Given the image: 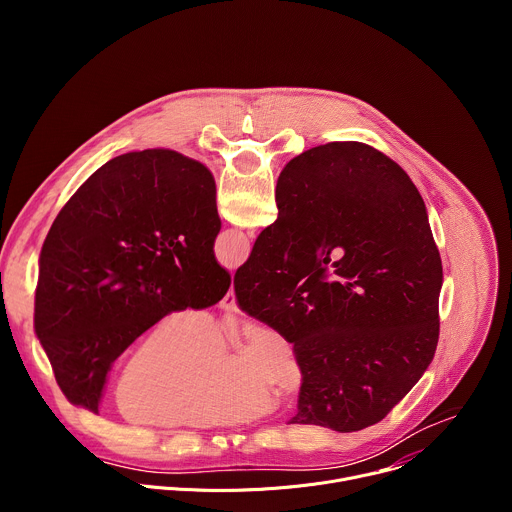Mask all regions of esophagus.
I'll return each instance as SVG.
<instances>
[{
    "instance_id": "1",
    "label": "esophagus",
    "mask_w": 512,
    "mask_h": 512,
    "mask_svg": "<svg viewBox=\"0 0 512 512\" xmlns=\"http://www.w3.org/2000/svg\"><path fill=\"white\" fill-rule=\"evenodd\" d=\"M221 310H225V312H237V300H235L233 287L227 291V296L221 300Z\"/></svg>"
}]
</instances>
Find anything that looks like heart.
Segmentation results:
<instances>
[{
  "label": "heart",
  "instance_id": "1",
  "mask_svg": "<svg viewBox=\"0 0 512 512\" xmlns=\"http://www.w3.org/2000/svg\"><path fill=\"white\" fill-rule=\"evenodd\" d=\"M300 385V364L275 328L249 326L225 358L210 316L172 310L133 342L111 395L129 423L204 429L253 421L271 411L269 389L291 395Z\"/></svg>",
  "mask_w": 512,
  "mask_h": 512
}]
</instances>
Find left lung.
Listing matches in <instances>:
<instances>
[{
    "label": "left lung",
    "mask_w": 512,
    "mask_h": 512,
    "mask_svg": "<svg viewBox=\"0 0 512 512\" xmlns=\"http://www.w3.org/2000/svg\"><path fill=\"white\" fill-rule=\"evenodd\" d=\"M212 174L172 150L101 166L64 204L40 251L34 332L64 397L97 413L111 364L172 310L221 302L231 275Z\"/></svg>",
    "instance_id": "8db88e82"
}]
</instances>
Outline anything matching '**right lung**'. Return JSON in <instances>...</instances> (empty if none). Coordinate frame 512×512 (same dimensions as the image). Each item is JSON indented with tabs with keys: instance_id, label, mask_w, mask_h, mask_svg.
Segmentation results:
<instances>
[{
	"instance_id": "obj_1",
	"label": "right lung",
	"mask_w": 512,
	"mask_h": 512,
	"mask_svg": "<svg viewBox=\"0 0 512 512\" xmlns=\"http://www.w3.org/2000/svg\"><path fill=\"white\" fill-rule=\"evenodd\" d=\"M275 202L235 298L294 344L302 387L289 423L375 425L423 377L440 338L444 271L423 198L379 150L334 141L283 168Z\"/></svg>"
}]
</instances>
